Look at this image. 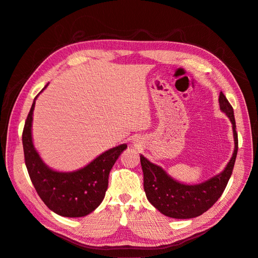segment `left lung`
<instances>
[{"mask_svg": "<svg viewBox=\"0 0 258 258\" xmlns=\"http://www.w3.org/2000/svg\"><path fill=\"white\" fill-rule=\"evenodd\" d=\"M219 106L232 122L235 141L234 153L220 174L199 184H183L170 177L160 166L150 162L140 155L143 171V186L148 200L163 215L177 219L194 218L204 214L222 195L232 175L238 150V136L234 110L222 92L219 94Z\"/></svg>", "mask_w": 258, "mask_h": 258, "instance_id": "1", "label": "left lung"}]
</instances>
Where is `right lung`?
<instances>
[{
	"instance_id": "right-lung-1",
	"label": "right lung",
	"mask_w": 258,
	"mask_h": 258,
	"mask_svg": "<svg viewBox=\"0 0 258 258\" xmlns=\"http://www.w3.org/2000/svg\"><path fill=\"white\" fill-rule=\"evenodd\" d=\"M47 85L48 83L43 89ZM37 97L33 100L22 134L25 164L30 180L43 203L55 214L64 217L86 216L102 203L108 185L109 172L127 145L121 144L104 152L83 169L75 172L62 173L49 169L42 161L32 143L31 123Z\"/></svg>"
}]
</instances>
